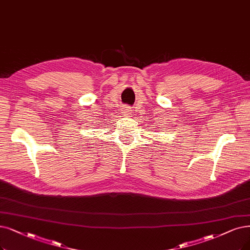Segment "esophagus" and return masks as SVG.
Listing matches in <instances>:
<instances>
[{
  "label": "esophagus",
  "mask_w": 250,
  "mask_h": 250,
  "mask_svg": "<svg viewBox=\"0 0 250 250\" xmlns=\"http://www.w3.org/2000/svg\"><path fill=\"white\" fill-rule=\"evenodd\" d=\"M131 112H132V109H131L130 106H124V107L122 108V114H123L124 116L131 115Z\"/></svg>",
  "instance_id": "1"
}]
</instances>
